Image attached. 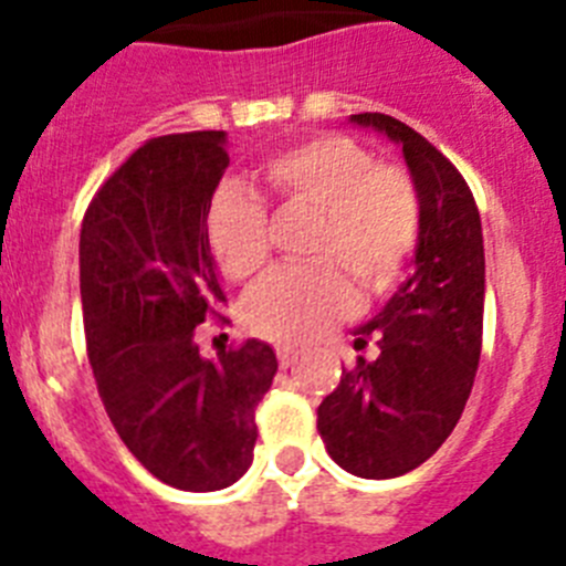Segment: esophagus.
<instances>
[{
  "mask_svg": "<svg viewBox=\"0 0 566 566\" xmlns=\"http://www.w3.org/2000/svg\"><path fill=\"white\" fill-rule=\"evenodd\" d=\"M297 357H300V352L294 348V345H277V359L283 368H289V365L297 363Z\"/></svg>",
  "mask_w": 566,
  "mask_h": 566,
  "instance_id": "obj_1",
  "label": "esophagus"
}]
</instances>
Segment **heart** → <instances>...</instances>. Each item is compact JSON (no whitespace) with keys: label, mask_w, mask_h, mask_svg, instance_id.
Listing matches in <instances>:
<instances>
[{"label":"heart","mask_w":566,"mask_h":566,"mask_svg":"<svg viewBox=\"0 0 566 566\" xmlns=\"http://www.w3.org/2000/svg\"><path fill=\"white\" fill-rule=\"evenodd\" d=\"M260 178L283 207L317 212L308 247L317 263L272 274L247 300L243 317L260 337L308 343L352 314L349 276L365 294L385 292L399 277L417 247V189L402 169L377 164L363 144L334 133L272 153ZM207 240L227 277L254 280L272 254L266 207L229 184L207 212Z\"/></svg>","instance_id":"heart-1"}]
</instances>
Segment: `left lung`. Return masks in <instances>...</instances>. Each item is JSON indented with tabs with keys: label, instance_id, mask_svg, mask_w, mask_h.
<instances>
[{
	"label": "left lung",
	"instance_id": "left-lung-1",
	"mask_svg": "<svg viewBox=\"0 0 566 566\" xmlns=\"http://www.w3.org/2000/svg\"><path fill=\"white\" fill-rule=\"evenodd\" d=\"M402 144L419 198L413 274L382 312L357 328V357L317 408V431L343 470L394 479L419 468L451 437L482 354L484 240L473 192L428 138L385 113L352 115Z\"/></svg>",
	"mask_w": 566,
	"mask_h": 566
}]
</instances>
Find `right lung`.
Here are the masks:
<instances>
[{
  "mask_svg": "<svg viewBox=\"0 0 566 566\" xmlns=\"http://www.w3.org/2000/svg\"><path fill=\"white\" fill-rule=\"evenodd\" d=\"M229 167L227 133L149 138L102 184L82 221L87 357L115 433L155 479L189 493L238 482L252 464L254 411L277 357L247 339L203 357L198 337L227 294L207 212Z\"/></svg>",
  "mask_w": 566,
  "mask_h": 566,
  "instance_id": "obj_1",
  "label": "right lung"
}]
</instances>
